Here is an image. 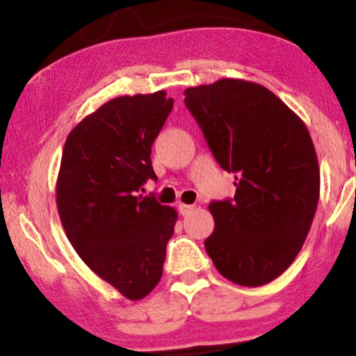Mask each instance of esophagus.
<instances>
[{"instance_id": "34e87169", "label": "esophagus", "mask_w": 356, "mask_h": 356, "mask_svg": "<svg viewBox=\"0 0 356 356\" xmlns=\"http://www.w3.org/2000/svg\"><path fill=\"white\" fill-rule=\"evenodd\" d=\"M192 211H194V206H191V204H179V212H181L182 216L191 214Z\"/></svg>"}]
</instances>
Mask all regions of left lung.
<instances>
[{
  "label": "left lung",
  "mask_w": 356,
  "mask_h": 356,
  "mask_svg": "<svg viewBox=\"0 0 356 356\" xmlns=\"http://www.w3.org/2000/svg\"><path fill=\"white\" fill-rule=\"evenodd\" d=\"M234 199L214 201L204 246L226 280L263 286L291 266L320 199V167L305 122L263 85L222 79L184 92Z\"/></svg>",
  "instance_id": "8db88e82"
}]
</instances>
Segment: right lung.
Here are the masks:
<instances>
[{
    "mask_svg": "<svg viewBox=\"0 0 356 356\" xmlns=\"http://www.w3.org/2000/svg\"><path fill=\"white\" fill-rule=\"evenodd\" d=\"M164 90L117 97L68 134L56 181L65 234L83 263L137 301L162 277L177 212L138 194L157 179L150 152L174 100Z\"/></svg>",
    "mask_w": 356,
    "mask_h": 356,
    "instance_id": "add662e5",
    "label": "right lung"
}]
</instances>
